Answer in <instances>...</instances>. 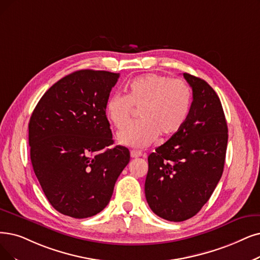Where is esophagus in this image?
Returning a JSON list of instances; mask_svg holds the SVG:
<instances>
[{
    "label": "esophagus",
    "mask_w": 260,
    "mask_h": 260,
    "mask_svg": "<svg viewBox=\"0 0 260 260\" xmlns=\"http://www.w3.org/2000/svg\"><path fill=\"white\" fill-rule=\"evenodd\" d=\"M130 154H131V158L138 159V158H140L141 155H142V152H141V151H138V150H131Z\"/></svg>",
    "instance_id": "obj_1"
}]
</instances>
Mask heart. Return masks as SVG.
I'll use <instances>...</instances> for the list:
<instances>
[{
	"mask_svg": "<svg viewBox=\"0 0 260 260\" xmlns=\"http://www.w3.org/2000/svg\"><path fill=\"white\" fill-rule=\"evenodd\" d=\"M192 94L183 80L149 74L132 80L127 95L109 97L106 113L117 129L129 122L133 107L141 109L140 121L118 133V142L134 148H145L160 136L170 138L178 132L188 118Z\"/></svg>",
	"mask_w": 260,
	"mask_h": 260,
	"instance_id": "1",
	"label": "heart"
}]
</instances>
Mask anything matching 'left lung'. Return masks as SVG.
<instances>
[{"label":"left lung","instance_id":"1","mask_svg":"<svg viewBox=\"0 0 260 260\" xmlns=\"http://www.w3.org/2000/svg\"><path fill=\"white\" fill-rule=\"evenodd\" d=\"M193 91L181 129L148 155L145 196L150 209L171 222L199 212L220 181L228 129L219 96L205 80L183 74Z\"/></svg>","mask_w":260,"mask_h":260}]
</instances>
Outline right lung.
<instances>
[{
	"mask_svg": "<svg viewBox=\"0 0 260 260\" xmlns=\"http://www.w3.org/2000/svg\"><path fill=\"white\" fill-rule=\"evenodd\" d=\"M119 74L83 69L52 85L28 123L30 161L53 208L85 219L106 208L129 149L114 141L106 105Z\"/></svg>",
	"mask_w": 260,
	"mask_h": 260,
	"instance_id": "obj_1",
	"label": "right lung"
}]
</instances>
